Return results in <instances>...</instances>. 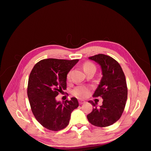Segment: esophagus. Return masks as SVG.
Listing matches in <instances>:
<instances>
[{"label": "esophagus", "instance_id": "obj_1", "mask_svg": "<svg viewBox=\"0 0 151 151\" xmlns=\"http://www.w3.org/2000/svg\"><path fill=\"white\" fill-rule=\"evenodd\" d=\"M79 104H83L85 103H86V101H84V100H79Z\"/></svg>", "mask_w": 151, "mask_h": 151}]
</instances>
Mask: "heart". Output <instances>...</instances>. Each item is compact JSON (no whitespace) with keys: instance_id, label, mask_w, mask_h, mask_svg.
<instances>
[{"instance_id":"heart-1","label":"heart","mask_w":151,"mask_h":151,"mask_svg":"<svg viewBox=\"0 0 151 151\" xmlns=\"http://www.w3.org/2000/svg\"><path fill=\"white\" fill-rule=\"evenodd\" d=\"M84 70L85 72L88 71L91 69H95L96 70V67L93 64V63L91 62H86L84 65ZM70 78V72H69L67 75V79H69ZM73 93L76 96L79 97V98H84L89 93V89L85 86H78L76 87V88L73 91Z\"/></svg>"}]
</instances>
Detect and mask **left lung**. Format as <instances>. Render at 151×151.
<instances>
[{
	"label": "left lung",
	"instance_id": "8db88e82",
	"mask_svg": "<svg viewBox=\"0 0 151 151\" xmlns=\"http://www.w3.org/2000/svg\"><path fill=\"white\" fill-rule=\"evenodd\" d=\"M89 59L101 67L102 77L93 96H101L103 101L99 107L96 103L88 101L94 108L87 118L94 126L108 127L119 120L124 110L128 92L125 76L119 63L109 56L98 54Z\"/></svg>",
	"mask_w": 151,
	"mask_h": 151
}]
</instances>
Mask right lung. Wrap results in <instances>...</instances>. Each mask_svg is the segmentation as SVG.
<instances>
[{
    "mask_svg": "<svg viewBox=\"0 0 151 151\" xmlns=\"http://www.w3.org/2000/svg\"><path fill=\"white\" fill-rule=\"evenodd\" d=\"M79 60L48 58L38 62L28 79V97L35 117L41 125L58 131L69 123L71 113L79 106L76 98L62 103L57 101L59 93L67 88V76Z\"/></svg>",
    "mask_w": 151,
    "mask_h": 151,
    "instance_id": "1",
    "label": "right lung"
}]
</instances>
